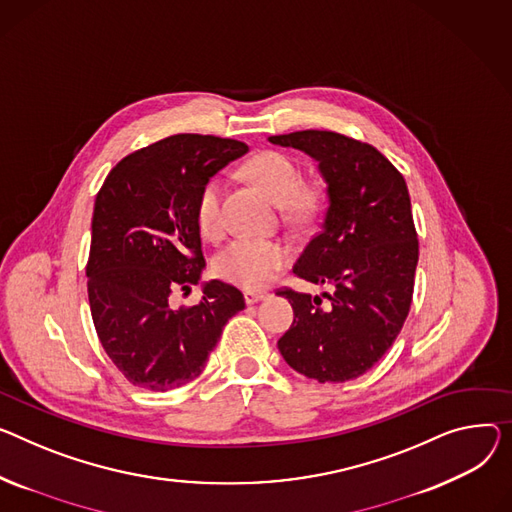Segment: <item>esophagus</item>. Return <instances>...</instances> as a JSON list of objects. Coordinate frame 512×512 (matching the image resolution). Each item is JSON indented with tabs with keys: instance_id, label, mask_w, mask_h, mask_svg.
<instances>
[{
	"instance_id": "esophagus-1",
	"label": "esophagus",
	"mask_w": 512,
	"mask_h": 512,
	"mask_svg": "<svg viewBox=\"0 0 512 512\" xmlns=\"http://www.w3.org/2000/svg\"><path fill=\"white\" fill-rule=\"evenodd\" d=\"M265 296H267L265 292H257V290H247V292H245V302H247V304H255V302L263 300Z\"/></svg>"
}]
</instances>
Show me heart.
I'll return each mask as SVG.
<instances>
[{
    "label": "heart",
    "mask_w": 512,
    "mask_h": 512,
    "mask_svg": "<svg viewBox=\"0 0 512 512\" xmlns=\"http://www.w3.org/2000/svg\"><path fill=\"white\" fill-rule=\"evenodd\" d=\"M245 175L271 199L284 206L288 218H309L315 212V197L306 191L300 164L276 150H265L245 164ZM195 220L203 236L216 238L224 228L222 183L212 177L201 185L195 201ZM290 251L278 241L236 238L214 257V274L241 288H263L288 263Z\"/></svg>",
    "instance_id": "heart-1"
}]
</instances>
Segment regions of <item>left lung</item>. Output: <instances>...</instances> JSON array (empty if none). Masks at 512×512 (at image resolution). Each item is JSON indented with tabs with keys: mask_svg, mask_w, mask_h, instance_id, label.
Segmentation results:
<instances>
[{
	"mask_svg": "<svg viewBox=\"0 0 512 512\" xmlns=\"http://www.w3.org/2000/svg\"><path fill=\"white\" fill-rule=\"evenodd\" d=\"M319 162L329 206L294 276L327 284L319 296L278 290L294 309L280 337L284 360L319 383L358 379L393 346L412 306L418 234L399 170L370 144L335 131L271 135Z\"/></svg>",
	"mask_w": 512,
	"mask_h": 512,
	"instance_id": "obj_1",
	"label": "left lung"
}]
</instances>
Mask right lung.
<instances>
[{
	"mask_svg": "<svg viewBox=\"0 0 512 512\" xmlns=\"http://www.w3.org/2000/svg\"><path fill=\"white\" fill-rule=\"evenodd\" d=\"M249 146L199 133L170 135L131 152L102 183L86 265L90 313L123 377L168 391L199 377L224 325L245 309L234 286L212 280L193 306L175 290L199 284L206 259L195 220L201 185Z\"/></svg>",
	"mask_w": 512,
	"mask_h": 512,
	"instance_id": "add662e5",
	"label": "right lung"
}]
</instances>
